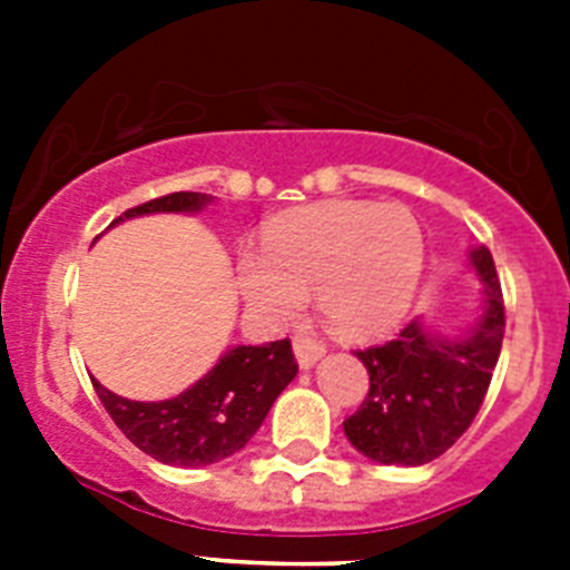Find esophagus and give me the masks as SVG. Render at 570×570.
Returning a JSON list of instances; mask_svg holds the SVG:
<instances>
[{"label":"esophagus","mask_w":570,"mask_h":570,"mask_svg":"<svg viewBox=\"0 0 570 570\" xmlns=\"http://www.w3.org/2000/svg\"><path fill=\"white\" fill-rule=\"evenodd\" d=\"M294 354H296V362H299V367H311L316 365V360H322V354H325V342L311 340V336H296Z\"/></svg>","instance_id":"1"}]
</instances>
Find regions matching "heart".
I'll return each instance as SVG.
<instances>
[{
    "label": "heart",
    "instance_id": "obj_1",
    "mask_svg": "<svg viewBox=\"0 0 570 570\" xmlns=\"http://www.w3.org/2000/svg\"><path fill=\"white\" fill-rule=\"evenodd\" d=\"M422 228L405 205L334 199L271 219L262 254L239 256V288L259 320L285 325L316 305L342 336L394 328L422 274Z\"/></svg>",
    "mask_w": 570,
    "mask_h": 570
}]
</instances>
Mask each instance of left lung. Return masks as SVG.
Segmentation results:
<instances>
[{
	"instance_id": "left-lung-1",
	"label": "left lung",
	"mask_w": 570,
	"mask_h": 570,
	"mask_svg": "<svg viewBox=\"0 0 570 570\" xmlns=\"http://www.w3.org/2000/svg\"><path fill=\"white\" fill-rule=\"evenodd\" d=\"M471 265L485 285V305L465 334L448 340L414 320L385 345L356 351L371 387L342 428L367 460L425 465L445 454L480 411L500 360L505 305L491 250L473 248Z\"/></svg>"
}]
</instances>
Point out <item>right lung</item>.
<instances>
[{
	"label": "right lung",
	"mask_w": 570,
	"mask_h": 570,
	"mask_svg": "<svg viewBox=\"0 0 570 570\" xmlns=\"http://www.w3.org/2000/svg\"><path fill=\"white\" fill-rule=\"evenodd\" d=\"M208 203V194L179 190L128 208L114 225L145 214H194ZM296 367L291 340H276L230 347L203 380L174 400L134 402L116 396L97 380L94 387L116 428L139 451L165 465L199 468L248 445L276 396L296 376Z\"/></svg>",
	"instance_id": "right-lung-1"
}]
</instances>
